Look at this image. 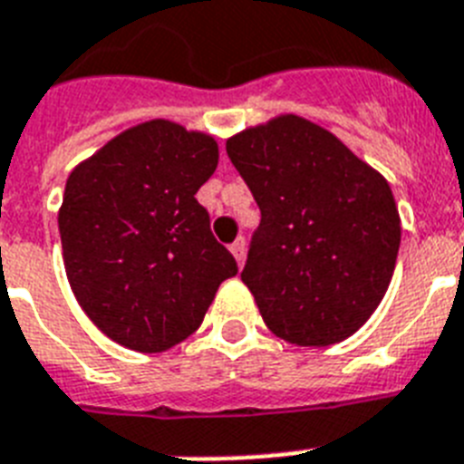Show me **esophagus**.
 I'll return each instance as SVG.
<instances>
[{
    "label": "esophagus",
    "mask_w": 464,
    "mask_h": 464,
    "mask_svg": "<svg viewBox=\"0 0 464 464\" xmlns=\"http://www.w3.org/2000/svg\"><path fill=\"white\" fill-rule=\"evenodd\" d=\"M231 252H233V256H236V262L243 264V259H245V238H238L236 243H231Z\"/></svg>",
    "instance_id": "esophagus-1"
}]
</instances>
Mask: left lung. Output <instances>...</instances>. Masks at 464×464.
Returning a JSON list of instances; mask_svg holds the SVG:
<instances>
[{
  "instance_id": "1",
  "label": "left lung",
  "mask_w": 464,
  "mask_h": 464,
  "mask_svg": "<svg viewBox=\"0 0 464 464\" xmlns=\"http://www.w3.org/2000/svg\"><path fill=\"white\" fill-rule=\"evenodd\" d=\"M226 153L262 212L240 278L268 330L299 346L346 340L394 274L401 219L387 179L297 115L231 136Z\"/></svg>"
}]
</instances>
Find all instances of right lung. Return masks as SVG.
I'll list each match as a JSON object with an SVG mask.
<instances>
[{
    "instance_id": "add662e5",
    "label": "right lung",
    "mask_w": 464,
    "mask_h": 464,
    "mask_svg": "<svg viewBox=\"0 0 464 464\" xmlns=\"http://www.w3.org/2000/svg\"><path fill=\"white\" fill-rule=\"evenodd\" d=\"M217 162L212 136L150 120L68 177L58 212L65 274L84 314L112 342L143 353L184 342L221 283L238 274L196 200Z\"/></svg>"
}]
</instances>
